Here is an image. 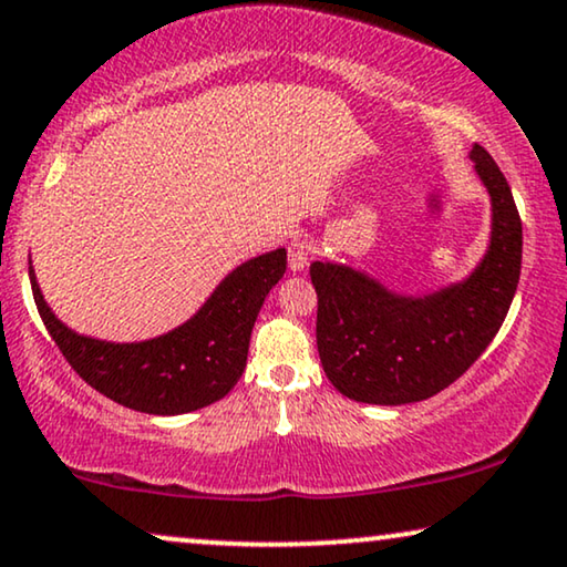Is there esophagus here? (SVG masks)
I'll return each instance as SVG.
<instances>
[{
	"instance_id": "obj_1",
	"label": "esophagus",
	"mask_w": 567,
	"mask_h": 567,
	"mask_svg": "<svg viewBox=\"0 0 567 567\" xmlns=\"http://www.w3.org/2000/svg\"><path fill=\"white\" fill-rule=\"evenodd\" d=\"M309 260H312V245L307 239H293L289 245V268L305 270Z\"/></svg>"
}]
</instances>
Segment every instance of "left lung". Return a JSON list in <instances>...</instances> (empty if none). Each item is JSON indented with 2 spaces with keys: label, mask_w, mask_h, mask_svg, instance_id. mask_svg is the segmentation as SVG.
I'll list each match as a JSON object with an SVG mask.
<instances>
[{
  "label": "left lung",
  "mask_w": 567,
  "mask_h": 567,
  "mask_svg": "<svg viewBox=\"0 0 567 567\" xmlns=\"http://www.w3.org/2000/svg\"><path fill=\"white\" fill-rule=\"evenodd\" d=\"M493 198V239L467 281L425 299L394 297L363 274L312 262L317 351L332 386L371 405L429 400L475 363L506 320L522 276V216L508 181L472 146Z\"/></svg>",
  "instance_id": "8db88e82"
}]
</instances>
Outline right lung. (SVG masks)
<instances>
[{"mask_svg":"<svg viewBox=\"0 0 567 567\" xmlns=\"http://www.w3.org/2000/svg\"><path fill=\"white\" fill-rule=\"evenodd\" d=\"M38 315L76 374L123 408L150 415H181L221 400L243 377L250 332L268 291L286 274V250L247 260L224 278L196 317L144 343H103L64 328L41 297Z\"/></svg>","mask_w":567,"mask_h":567,"instance_id":"add662e5","label":"right lung"}]
</instances>
